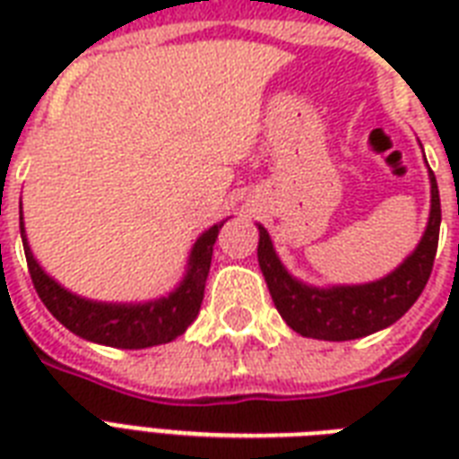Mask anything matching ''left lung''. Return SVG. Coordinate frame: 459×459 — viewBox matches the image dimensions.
<instances>
[{"label":"left lung","instance_id":"8db88e82","mask_svg":"<svg viewBox=\"0 0 459 459\" xmlns=\"http://www.w3.org/2000/svg\"><path fill=\"white\" fill-rule=\"evenodd\" d=\"M431 180V212L420 245L410 257L385 273L384 279L359 286L316 288L288 273L266 229L257 223L259 269L264 273L272 300L288 326L305 338L316 341H355L391 326L417 302L434 269L438 230H441V197L434 171Z\"/></svg>","mask_w":459,"mask_h":459}]
</instances>
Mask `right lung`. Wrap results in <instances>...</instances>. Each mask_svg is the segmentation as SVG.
<instances>
[{
    "mask_svg": "<svg viewBox=\"0 0 459 459\" xmlns=\"http://www.w3.org/2000/svg\"><path fill=\"white\" fill-rule=\"evenodd\" d=\"M18 214H21V238H23L32 286L47 309L71 333L81 335L85 341L100 342V345H109V348L143 350L171 342L173 338L186 333V328L197 319L202 298H204L209 264H212V252H214L216 236L223 221L214 223L195 240L190 257H187L186 276L169 295L147 302H97L71 293L38 264L25 236L23 207Z\"/></svg>",
    "mask_w": 459,
    "mask_h": 459,
    "instance_id": "1",
    "label": "right lung"
}]
</instances>
